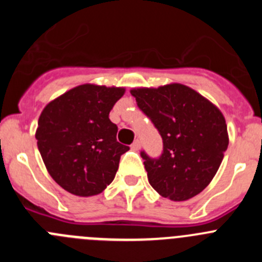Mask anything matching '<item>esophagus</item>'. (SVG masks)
I'll return each mask as SVG.
<instances>
[{
    "label": "esophagus",
    "instance_id": "1",
    "mask_svg": "<svg viewBox=\"0 0 262 262\" xmlns=\"http://www.w3.org/2000/svg\"><path fill=\"white\" fill-rule=\"evenodd\" d=\"M139 148H140V140H139V139H136L135 142L131 144V149H133V151H138Z\"/></svg>",
    "mask_w": 262,
    "mask_h": 262
}]
</instances>
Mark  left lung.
Listing matches in <instances>:
<instances>
[{
    "instance_id": "1",
    "label": "left lung",
    "mask_w": 262,
    "mask_h": 262,
    "mask_svg": "<svg viewBox=\"0 0 262 262\" xmlns=\"http://www.w3.org/2000/svg\"><path fill=\"white\" fill-rule=\"evenodd\" d=\"M139 108L163 138V154L142 157L148 181L170 201H187L211 182L228 147L222 111L182 84L131 90Z\"/></svg>"
}]
</instances>
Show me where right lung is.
Here are the masks:
<instances>
[{"label":"right lung","instance_id":"right-lung-1","mask_svg":"<svg viewBox=\"0 0 262 262\" xmlns=\"http://www.w3.org/2000/svg\"><path fill=\"white\" fill-rule=\"evenodd\" d=\"M124 88L84 84L43 108L35 138L51 177L78 196L102 193L113 182L120 156L129 149L117 142L108 118Z\"/></svg>","mask_w":262,"mask_h":262}]
</instances>
